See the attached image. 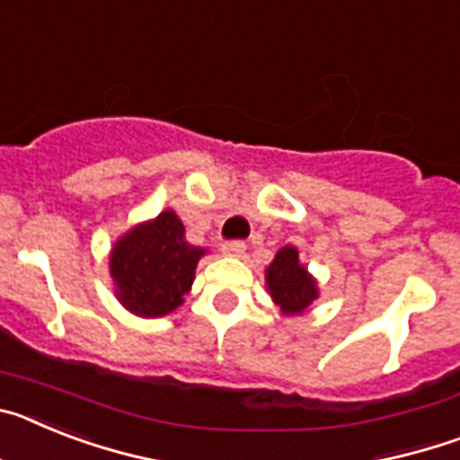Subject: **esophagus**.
Instances as JSON below:
<instances>
[{"label": "esophagus", "mask_w": 460, "mask_h": 460, "mask_svg": "<svg viewBox=\"0 0 460 460\" xmlns=\"http://www.w3.org/2000/svg\"><path fill=\"white\" fill-rule=\"evenodd\" d=\"M221 251L226 255H234V258H239V255L246 253V242H242V239H230V242L223 243Z\"/></svg>", "instance_id": "obj_1"}]
</instances>
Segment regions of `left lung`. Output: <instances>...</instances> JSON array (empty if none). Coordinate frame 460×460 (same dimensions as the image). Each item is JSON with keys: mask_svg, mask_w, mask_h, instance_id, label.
<instances>
[{"mask_svg": "<svg viewBox=\"0 0 460 460\" xmlns=\"http://www.w3.org/2000/svg\"><path fill=\"white\" fill-rule=\"evenodd\" d=\"M267 288L283 313H290V315L302 313L318 296L315 280L299 265V253L292 246H286L276 253L274 262L267 270Z\"/></svg>", "mask_w": 460, "mask_h": 460, "instance_id": "8db88e82", "label": "left lung"}]
</instances>
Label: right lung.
<instances>
[{
	"label": "right lung",
	"instance_id": "right-lung-1",
	"mask_svg": "<svg viewBox=\"0 0 460 460\" xmlns=\"http://www.w3.org/2000/svg\"><path fill=\"white\" fill-rule=\"evenodd\" d=\"M202 255L205 251L186 242L184 226L174 211L133 227L110 255L119 302L142 318L168 315L184 302Z\"/></svg>",
	"mask_w": 460,
	"mask_h": 460
}]
</instances>
